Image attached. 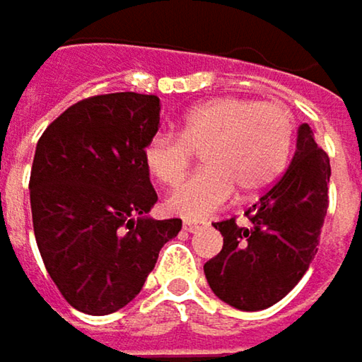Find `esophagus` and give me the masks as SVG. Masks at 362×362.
Instances as JSON below:
<instances>
[{
    "label": "esophagus",
    "mask_w": 362,
    "mask_h": 362,
    "mask_svg": "<svg viewBox=\"0 0 362 362\" xmlns=\"http://www.w3.org/2000/svg\"><path fill=\"white\" fill-rule=\"evenodd\" d=\"M203 224H205V222H201V220H186V222H184V230L194 233V230H199Z\"/></svg>",
    "instance_id": "obj_1"
}]
</instances>
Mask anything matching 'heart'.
Returning <instances> with one entry per match:
<instances>
[{
	"label": "heart",
	"instance_id": "heart-1",
	"mask_svg": "<svg viewBox=\"0 0 362 362\" xmlns=\"http://www.w3.org/2000/svg\"><path fill=\"white\" fill-rule=\"evenodd\" d=\"M293 115L283 103L222 96L188 110L178 134H155L142 151L148 174L165 188L180 184L201 151L205 168L168 199L182 218H205L224 207L235 188L253 197L281 178L293 146Z\"/></svg>",
	"mask_w": 362,
	"mask_h": 362
}]
</instances>
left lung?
I'll return each instance as SVG.
<instances>
[{"mask_svg":"<svg viewBox=\"0 0 362 362\" xmlns=\"http://www.w3.org/2000/svg\"><path fill=\"white\" fill-rule=\"evenodd\" d=\"M331 165L308 123L300 125L289 168L237 218L216 222L224 247L203 270L211 291L239 310H264L283 300L319 252Z\"/></svg>","mask_w":362,"mask_h":362,"instance_id":"obj_1","label":"left lung"}]
</instances>
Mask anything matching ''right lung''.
<instances>
[{"mask_svg":"<svg viewBox=\"0 0 362 362\" xmlns=\"http://www.w3.org/2000/svg\"><path fill=\"white\" fill-rule=\"evenodd\" d=\"M159 98L117 92L90 96L41 134L31 168L37 247L62 298L103 317L144 287L180 218L146 214L157 192L142 159L159 129Z\"/></svg>","mask_w":362,"mask_h":362,"instance_id":"1","label":"right lung"}]
</instances>
